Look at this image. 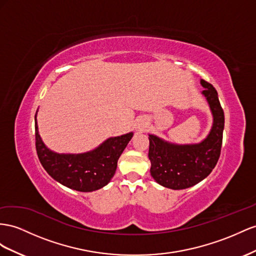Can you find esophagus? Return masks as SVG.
<instances>
[{
  "mask_svg": "<svg viewBox=\"0 0 256 256\" xmlns=\"http://www.w3.org/2000/svg\"><path fill=\"white\" fill-rule=\"evenodd\" d=\"M142 128H143V127H142Z\"/></svg>",
  "mask_w": 256,
  "mask_h": 256,
  "instance_id": "1",
  "label": "esophagus"
}]
</instances>
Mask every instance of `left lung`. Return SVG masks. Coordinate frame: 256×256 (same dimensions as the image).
<instances>
[{
  "label": "left lung",
  "mask_w": 256,
  "mask_h": 256,
  "mask_svg": "<svg viewBox=\"0 0 256 256\" xmlns=\"http://www.w3.org/2000/svg\"><path fill=\"white\" fill-rule=\"evenodd\" d=\"M202 94L209 103L213 124L204 140L195 144H176L148 134L150 176L164 188L184 190L208 176L220 158L223 141L224 112L218 92L211 84L200 80Z\"/></svg>",
  "instance_id": "8db88e82"
}]
</instances>
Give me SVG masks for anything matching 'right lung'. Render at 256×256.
<instances>
[{
  "instance_id": "add662e5",
  "label": "right lung",
  "mask_w": 256,
  "mask_h": 256,
  "mask_svg": "<svg viewBox=\"0 0 256 256\" xmlns=\"http://www.w3.org/2000/svg\"><path fill=\"white\" fill-rule=\"evenodd\" d=\"M132 136L129 132L108 138L87 153L58 154L48 148L40 139L36 115V146L40 164L54 180L78 192L100 190L111 181L118 158Z\"/></svg>"
}]
</instances>
